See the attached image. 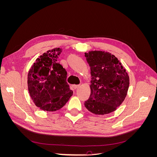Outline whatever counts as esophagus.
Listing matches in <instances>:
<instances>
[{
  "label": "esophagus",
  "instance_id": "1",
  "mask_svg": "<svg viewBox=\"0 0 157 157\" xmlns=\"http://www.w3.org/2000/svg\"><path fill=\"white\" fill-rule=\"evenodd\" d=\"M78 87H80V85H79V84H75V85H73V88H74L75 89H77V88H78Z\"/></svg>",
  "mask_w": 157,
  "mask_h": 157
}]
</instances>
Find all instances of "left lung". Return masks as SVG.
I'll return each mask as SVG.
<instances>
[{
  "instance_id": "obj_1",
  "label": "left lung",
  "mask_w": 157,
  "mask_h": 157,
  "mask_svg": "<svg viewBox=\"0 0 157 157\" xmlns=\"http://www.w3.org/2000/svg\"><path fill=\"white\" fill-rule=\"evenodd\" d=\"M91 70V94L84 106L96 115L115 111L124 101L129 87V76L117 58L109 52L85 53Z\"/></svg>"
}]
</instances>
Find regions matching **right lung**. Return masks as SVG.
I'll return each mask as SVG.
<instances>
[{
	"label": "right lung",
	"mask_w": 157,
	"mask_h": 157,
	"mask_svg": "<svg viewBox=\"0 0 157 157\" xmlns=\"http://www.w3.org/2000/svg\"><path fill=\"white\" fill-rule=\"evenodd\" d=\"M61 52L60 48L47 51L36 59L28 73L30 96L42 110H59L73 94L66 80L67 71L58 62Z\"/></svg>",
	"instance_id": "right-lung-1"
}]
</instances>
